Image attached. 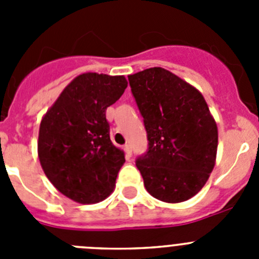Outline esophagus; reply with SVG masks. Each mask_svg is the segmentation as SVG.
<instances>
[{
  "mask_svg": "<svg viewBox=\"0 0 259 259\" xmlns=\"http://www.w3.org/2000/svg\"><path fill=\"white\" fill-rule=\"evenodd\" d=\"M123 149H124V153H125V157L127 158H131V155H132V148H131V145H124L123 146Z\"/></svg>",
  "mask_w": 259,
  "mask_h": 259,
  "instance_id": "obj_1",
  "label": "esophagus"
}]
</instances>
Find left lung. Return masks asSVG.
Returning <instances> with one entry per match:
<instances>
[{"label":"left lung","instance_id":"obj_1","mask_svg":"<svg viewBox=\"0 0 259 259\" xmlns=\"http://www.w3.org/2000/svg\"><path fill=\"white\" fill-rule=\"evenodd\" d=\"M128 81L148 137V150L136 159L146 191L163 202L189 200L209 179L218 148L205 98L161 67L130 75Z\"/></svg>","mask_w":259,"mask_h":259}]
</instances>
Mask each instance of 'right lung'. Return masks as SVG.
Masks as SVG:
<instances>
[{"instance_id": "add662e5", "label": "right lung", "mask_w": 259, "mask_h": 259, "mask_svg": "<svg viewBox=\"0 0 259 259\" xmlns=\"http://www.w3.org/2000/svg\"><path fill=\"white\" fill-rule=\"evenodd\" d=\"M127 84L124 76L79 75L41 120L38 159L50 183L66 197L96 203L113 192L125 159L110 140L106 109Z\"/></svg>"}]
</instances>
